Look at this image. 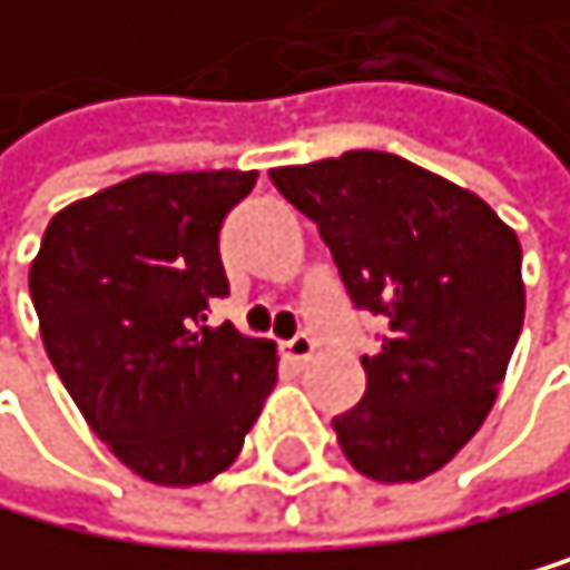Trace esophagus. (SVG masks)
<instances>
[{
  "instance_id": "1",
  "label": "esophagus",
  "mask_w": 570,
  "mask_h": 570,
  "mask_svg": "<svg viewBox=\"0 0 570 570\" xmlns=\"http://www.w3.org/2000/svg\"><path fill=\"white\" fill-rule=\"evenodd\" d=\"M283 355H287L294 366H305L308 358L315 355V341L308 334H297V337H291L287 344H283Z\"/></svg>"
}]
</instances>
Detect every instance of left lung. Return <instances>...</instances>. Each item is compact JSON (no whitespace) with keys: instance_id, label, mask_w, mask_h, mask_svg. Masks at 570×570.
I'll use <instances>...</instances> for the list:
<instances>
[{"instance_id":"8db88e82","label":"left lung","mask_w":570,"mask_h":570,"mask_svg":"<svg viewBox=\"0 0 570 570\" xmlns=\"http://www.w3.org/2000/svg\"><path fill=\"white\" fill-rule=\"evenodd\" d=\"M268 175L320 226L355 308L384 320L381 348L363 355V402L334 416L344 456L384 484L442 471L484 424L521 334L518 233L471 189L395 154Z\"/></svg>"}]
</instances>
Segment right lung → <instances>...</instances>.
Segmentation results:
<instances>
[{
	"label": "right lung",
	"instance_id": "right-lung-1",
	"mask_svg": "<svg viewBox=\"0 0 570 570\" xmlns=\"http://www.w3.org/2000/svg\"><path fill=\"white\" fill-rule=\"evenodd\" d=\"M258 171H142L67 204L31 262L49 363L99 442L142 481L204 484L240 456L276 344L207 326L229 294L226 215Z\"/></svg>",
	"mask_w": 570,
	"mask_h": 570
}]
</instances>
